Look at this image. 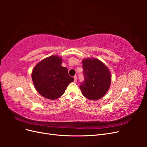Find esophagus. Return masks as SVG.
<instances>
[{
	"label": "esophagus",
	"instance_id": "esophagus-1",
	"mask_svg": "<svg viewBox=\"0 0 147 147\" xmlns=\"http://www.w3.org/2000/svg\"><path fill=\"white\" fill-rule=\"evenodd\" d=\"M74 82H77V76H74Z\"/></svg>",
	"mask_w": 147,
	"mask_h": 147
}]
</instances>
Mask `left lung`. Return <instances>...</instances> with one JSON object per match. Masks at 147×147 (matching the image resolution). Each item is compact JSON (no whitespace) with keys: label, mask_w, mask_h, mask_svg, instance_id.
<instances>
[{"label":"left lung","mask_w":147,"mask_h":147,"mask_svg":"<svg viewBox=\"0 0 147 147\" xmlns=\"http://www.w3.org/2000/svg\"><path fill=\"white\" fill-rule=\"evenodd\" d=\"M84 80L80 89L87 99L96 100L108 91L111 83V74L102 62L96 58H86L82 61Z\"/></svg>","instance_id":"1"}]
</instances>
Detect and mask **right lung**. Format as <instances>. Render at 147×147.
<instances>
[{
	"mask_svg": "<svg viewBox=\"0 0 147 147\" xmlns=\"http://www.w3.org/2000/svg\"><path fill=\"white\" fill-rule=\"evenodd\" d=\"M62 62L61 57L51 56L38 63L32 70L34 85L39 94L47 99L55 100L61 97L74 81L68 69L61 65Z\"/></svg>",
	"mask_w": 147,
	"mask_h": 147,
	"instance_id": "add662e5",
	"label": "right lung"
}]
</instances>
